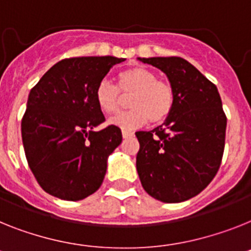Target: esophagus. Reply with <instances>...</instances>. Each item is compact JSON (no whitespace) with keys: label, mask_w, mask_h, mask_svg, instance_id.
Wrapping results in <instances>:
<instances>
[{"label":"esophagus","mask_w":251,"mask_h":251,"mask_svg":"<svg viewBox=\"0 0 251 251\" xmlns=\"http://www.w3.org/2000/svg\"><path fill=\"white\" fill-rule=\"evenodd\" d=\"M134 135V132L132 131H127V130H122V136H124V138H130V136H132Z\"/></svg>","instance_id":"obj_1"}]
</instances>
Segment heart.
<instances>
[{
  "instance_id": "b5f03b06",
  "label": "heart",
  "mask_w": 251,
  "mask_h": 251,
  "mask_svg": "<svg viewBox=\"0 0 251 251\" xmlns=\"http://www.w3.org/2000/svg\"><path fill=\"white\" fill-rule=\"evenodd\" d=\"M122 94L132 93L129 112L111 120V124L122 130H134L148 121L161 124L171 115L175 106V92L166 81L145 67L134 66L117 74V88L108 80H102L96 88V102L104 115H116L120 111Z\"/></svg>"
}]
</instances>
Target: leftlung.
Instances as JSON below:
<instances>
[{"mask_svg": "<svg viewBox=\"0 0 251 251\" xmlns=\"http://www.w3.org/2000/svg\"><path fill=\"white\" fill-rule=\"evenodd\" d=\"M167 75L175 106L161 126L135 132L136 170L144 190L163 203L203 191L222 161L227 119L217 86L181 57L140 58Z\"/></svg>", "mask_w": 251, "mask_h": 251, "instance_id": "8db88e82", "label": "left lung"}]
</instances>
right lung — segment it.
<instances>
[{
	"label": "right lung",
	"mask_w": 251,
	"mask_h": 251,
	"mask_svg": "<svg viewBox=\"0 0 251 251\" xmlns=\"http://www.w3.org/2000/svg\"><path fill=\"white\" fill-rule=\"evenodd\" d=\"M124 58H65L30 90L22 120V138L31 172L46 193L76 201L100 187L108 155L122 142L96 102V88Z\"/></svg>",
	"instance_id": "1"
}]
</instances>
